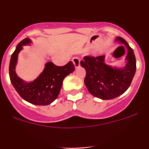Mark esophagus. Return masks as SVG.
Wrapping results in <instances>:
<instances>
[{
	"instance_id": "obj_1",
	"label": "esophagus",
	"mask_w": 149,
	"mask_h": 149,
	"mask_svg": "<svg viewBox=\"0 0 149 149\" xmlns=\"http://www.w3.org/2000/svg\"><path fill=\"white\" fill-rule=\"evenodd\" d=\"M72 62H73L74 67H75L76 68H78V67L80 66V59H79L78 57H74V58L72 59Z\"/></svg>"
}]
</instances>
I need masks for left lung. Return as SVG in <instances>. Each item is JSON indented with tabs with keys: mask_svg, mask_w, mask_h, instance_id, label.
Returning a JSON list of instances; mask_svg holds the SVG:
<instances>
[{
	"mask_svg": "<svg viewBox=\"0 0 149 149\" xmlns=\"http://www.w3.org/2000/svg\"><path fill=\"white\" fill-rule=\"evenodd\" d=\"M116 41L127 48V64L122 68H113L104 63V56H86L81 61L86 74L84 83L88 90L95 97L103 100L115 98L123 94L130 86L136 72V58L134 51L123 38Z\"/></svg>",
	"mask_w": 149,
	"mask_h": 149,
	"instance_id": "obj_1",
	"label": "left lung"
}]
</instances>
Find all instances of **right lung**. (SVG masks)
I'll use <instances>...</instances> for the list:
<instances>
[{"label":"right lung","instance_id":"right-lung-1","mask_svg":"<svg viewBox=\"0 0 149 149\" xmlns=\"http://www.w3.org/2000/svg\"><path fill=\"white\" fill-rule=\"evenodd\" d=\"M31 43L29 38L18 43L12 54L10 63V77L13 86L23 99L36 105H48L57 98L63 81L67 75L74 71L72 61L63 66H57L52 62H48L40 75L33 81L27 83L18 77L15 73V65L18 53L22 46Z\"/></svg>","mask_w":149,"mask_h":149}]
</instances>
